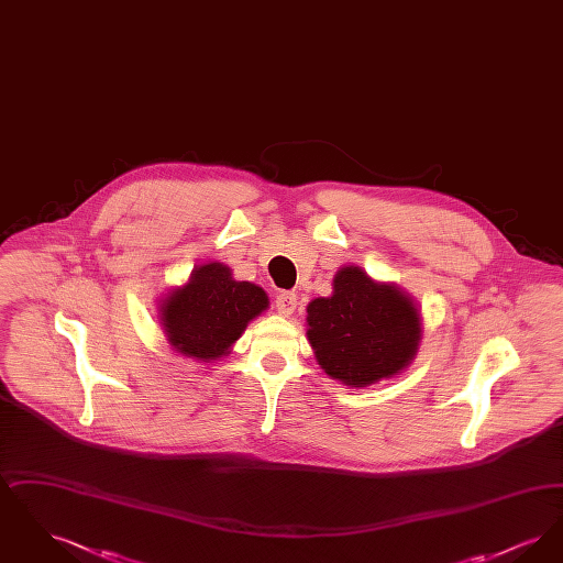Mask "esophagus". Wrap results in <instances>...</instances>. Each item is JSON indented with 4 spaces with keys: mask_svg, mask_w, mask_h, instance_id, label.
<instances>
[{
    "mask_svg": "<svg viewBox=\"0 0 563 563\" xmlns=\"http://www.w3.org/2000/svg\"><path fill=\"white\" fill-rule=\"evenodd\" d=\"M274 303H276L278 314L289 317V314H294V310L297 308V295L294 291H280V294H276Z\"/></svg>",
    "mask_w": 563,
    "mask_h": 563,
    "instance_id": "esophagus-1",
    "label": "esophagus"
}]
</instances>
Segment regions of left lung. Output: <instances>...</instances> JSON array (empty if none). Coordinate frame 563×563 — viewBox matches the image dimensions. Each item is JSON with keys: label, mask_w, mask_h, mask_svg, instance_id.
Here are the masks:
<instances>
[{"label": "left lung", "mask_w": 563, "mask_h": 563, "mask_svg": "<svg viewBox=\"0 0 563 563\" xmlns=\"http://www.w3.org/2000/svg\"><path fill=\"white\" fill-rule=\"evenodd\" d=\"M308 327L324 374L354 388L399 374L420 340L411 299L354 266L338 272L331 297L310 301Z\"/></svg>", "instance_id": "8db88e82"}]
</instances>
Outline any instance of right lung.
<instances>
[{"mask_svg": "<svg viewBox=\"0 0 563 563\" xmlns=\"http://www.w3.org/2000/svg\"><path fill=\"white\" fill-rule=\"evenodd\" d=\"M268 308V295L246 280H234L223 264L194 269L184 289L162 303L168 342L177 352L213 361L241 338L246 322Z\"/></svg>", "mask_w": 563, "mask_h": 563, "instance_id": "right-lung-1", "label": "right lung"}]
</instances>
